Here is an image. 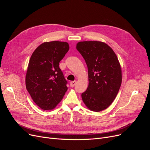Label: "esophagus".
<instances>
[{
	"instance_id": "34e87169",
	"label": "esophagus",
	"mask_w": 150,
	"mask_h": 150,
	"mask_svg": "<svg viewBox=\"0 0 150 150\" xmlns=\"http://www.w3.org/2000/svg\"><path fill=\"white\" fill-rule=\"evenodd\" d=\"M76 81H71V82L70 83V86L71 87H74V86L76 85Z\"/></svg>"
}]
</instances>
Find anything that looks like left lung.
Listing matches in <instances>:
<instances>
[{"label":"left lung","instance_id":"1","mask_svg":"<svg viewBox=\"0 0 150 150\" xmlns=\"http://www.w3.org/2000/svg\"><path fill=\"white\" fill-rule=\"evenodd\" d=\"M88 66L89 85L82 93L90 110H105L115 100L122 81L121 69L113 50L103 42L83 41L76 45Z\"/></svg>","mask_w":150,"mask_h":150}]
</instances>
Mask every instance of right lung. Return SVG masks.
<instances>
[{
	"label": "right lung",
	"mask_w": 150,
	"mask_h": 150,
	"mask_svg": "<svg viewBox=\"0 0 150 150\" xmlns=\"http://www.w3.org/2000/svg\"><path fill=\"white\" fill-rule=\"evenodd\" d=\"M69 49L66 42H44L30 58L26 88L34 103L44 110L55 108L67 90V81L59 68V62Z\"/></svg>",
	"instance_id": "obj_1"
}]
</instances>
